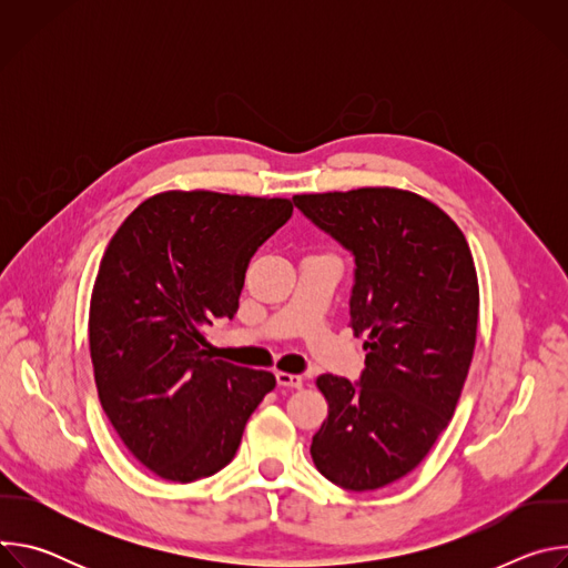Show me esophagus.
<instances>
[{"mask_svg":"<svg viewBox=\"0 0 568 568\" xmlns=\"http://www.w3.org/2000/svg\"><path fill=\"white\" fill-rule=\"evenodd\" d=\"M276 382H278V386H287V388H301L303 386V377L294 375V373H276Z\"/></svg>","mask_w":568,"mask_h":568,"instance_id":"1","label":"esophagus"}]
</instances>
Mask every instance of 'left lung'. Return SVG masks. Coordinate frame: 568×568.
<instances>
[{
    "label": "left lung",
    "instance_id": "obj_1",
    "mask_svg": "<svg viewBox=\"0 0 568 568\" xmlns=\"http://www.w3.org/2000/svg\"><path fill=\"white\" fill-rule=\"evenodd\" d=\"M292 200L353 252L351 328L366 337L359 382L316 377L328 418L310 454L342 488L377 490L416 469L454 416L476 344L474 258L456 222L412 191Z\"/></svg>",
    "mask_w": 568,
    "mask_h": 568
}]
</instances>
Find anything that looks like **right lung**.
<instances>
[{
    "label": "right lung",
    "mask_w": 568,
    "mask_h": 568,
    "mask_svg": "<svg viewBox=\"0 0 568 568\" xmlns=\"http://www.w3.org/2000/svg\"><path fill=\"white\" fill-rule=\"evenodd\" d=\"M292 211L285 197L166 191L110 240L90 303L94 379L123 445L156 476L220 471L276 386L270 371L213 359L206 328L233 318L252 256Z\"/></svg>",
    "instance_id": "obj_1"
}]
</instances>
